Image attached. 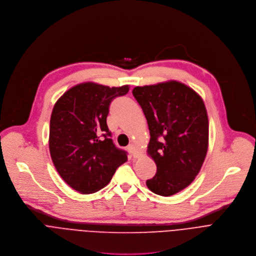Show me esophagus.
Masks as SVG:
<instances>
[{
	"instance_id": "obj_1",
	"label": "esophagus",
	"mask_w": 256,
	"mask_h": 256,
	"mask_svg": "<svg viewBox=\"0 0 256 256\" xmlns=\"http://www.w3.org/2000/svg\"><path fill=\"white\" fill-rule=\"evenodd\" d=\"M128 150H129V152L131 153L132 156L134 158H139V150H138V148L134 144H130L128 146Z\"/></svg>"
}]
</instances>
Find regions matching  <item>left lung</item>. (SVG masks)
Wrapping results in <instances>:
<instances>
[{
    "mask_svg": "<svg viewBox=\"0 0 256 256\" xmlns=\"http://www.w3.org/2000/svg\"><path fill=\"white\" fill-rule=\"evenodd\" d=\"M132 94L147 120L148 156L158 170L146 180L156 194L170 196L192 184L205 160L209 120L202 98L176 80L136 86Z\"/></svg>",
    "mask_w": 256,
    "mask_h": 256,
    "instance_id": "obj_1",
    "label": "left lung"
}]
</instances>
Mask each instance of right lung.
I'll return each mask as SVG.
<instances>
[{
	"instance_id": "add662e5",
	"label": "right lung",
	"mask_w": 256,
	"mask_h": 256,
	"mask_svg": "<svg viewBox=\"0 0 256 256\" xmlns=\"http://www.w3.org/2000/svg\"><path fill=\"white\" fill-rule=\"evenodd\" d=\"M129 86H107L88 82L66 90L50 118L49 151L62 178L88 194L106 186L116 170L127 162V152L115 146L107 125L113 98Z\"/></svg>"
}]
</instances>
